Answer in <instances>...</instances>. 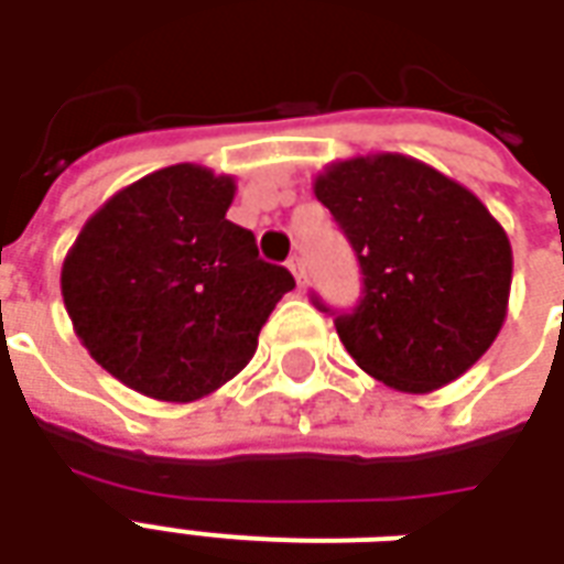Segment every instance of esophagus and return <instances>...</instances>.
<instances>
[{"instance_id": "obj_1", "label": "esophagus", "mask_w": 564, "mask_h": 564, "mask_svg": "<svg viewBox=\"0 0 564 564\" xmlns=\"http://www.w3.org/2000/svg\"><path fill=\"white\" fill-rule=\"evenodd\" d=\"M286 269L293 271L295 283H299V290H302V286H305V271H302V259L290 257V259H286Z\"/></svg>"}]
</instances>
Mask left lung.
<instances>
[{
    "label": "left lung",
    "mask_w": 564,
    "mask_h": 564,
    "mask_svg": "<svg viewBox=\"0 0 564 564\" xmlns=\"http://www.w3.org/2000/svg\"><path fill=\"white\" fill-rule=\"evenodd\" d=\"M314 196L362 269L359 305L335 317L356 366L416 395L462 378L508 317L513 253L501 223L471 189L404 153L332 162Z\"/></svg>",
    "instance_id": "left-lung-1"
}]
</instances>
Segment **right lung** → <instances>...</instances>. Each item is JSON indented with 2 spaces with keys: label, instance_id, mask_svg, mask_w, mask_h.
<instances>
[{
  "label": "right lung",
  "instance_id": "add662e5",
  "mask_svg": "<svg viewBox=\"0 0 564 564\" xmlns=\"http://www.w3.org/2000/svg\"><path fill=\"white\" fill-rule=\"evenodd\" d=\"M232 174L177 162L144 174L84 223L59 286L80 344L129 390L196 402L253 359L259 329L295 286L226 220Z\"/></svg>",
  "mask_w": 564,
  "mask_h": 564
}]
</instances>
